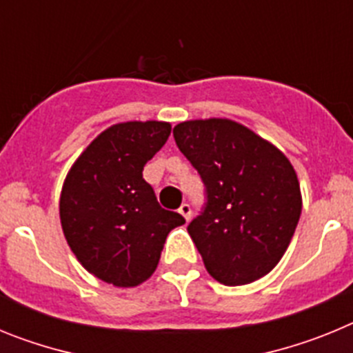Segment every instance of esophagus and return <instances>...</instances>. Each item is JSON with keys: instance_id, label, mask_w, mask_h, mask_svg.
I'll return each instance as SVG.
<instances>
[{"instance_id": "obj_1", "label": "esophagus", "mask_w": 353, "mask_h": 353, "mask_svg": "<svg viewBox=\"0 0 353 353\" xmlns=\"http://www.w3.org/2000/svg\"><path fill=\"white\" fill-rule=\"evenodd\" d=\"M179 212H180V214L183 215V219H185V221H189V219H191V214H192V210H191V207H189V205H187V203H183L182 207L179 208Z\"/></svg>"}]
</instances>
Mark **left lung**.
Here are the masks:
<instances>
[{
	"label": "left lung",
	"mask_w": 353,
	"mask_h": 353,
	"mask_svg": "<svg viewBox=\"0 0 353 353\" xmlns=\"http://www.w3.org/2000/svg\"><path fill=\"white\" fill-rule=\"evenodd\" d=\"M173 136L207 187V207L187 226L205 269L226 286L267 276L288 249L302 212L292 162L228 118L182 121Z\"/></svg>",
	"instance_id": "1"
}]
</instances>
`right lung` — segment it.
Returning a JSON list of instances; mask_svg holds the SVG:
<instances>
[{"label": "right lung", "instance_id": "1", "mask_svg": "<svg viewBox=\"0 0 353 353\" xmlns=\"http://www.w3.org/2000/svg\"><path fill=\"white\" fill-rule=\"evenodd\" d=\"M170 134L168 121L114 123L84 148L61 187L68 248L90 274L118 288L145 283L157 269L168 233L185 223L161 208L143 179V168Z\"/></svg>", "mask_w": 353, "mask_h": 353}]
</instances>
